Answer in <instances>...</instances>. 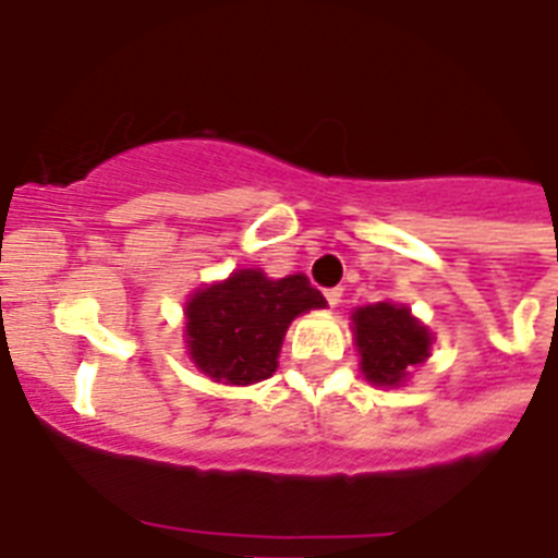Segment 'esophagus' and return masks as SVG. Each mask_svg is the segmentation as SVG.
Returning a JSON list of instances; mask_svg holds the SVG:
<instances>
[{
  "label": "esophagus",
  "instance_id": "obj_1",
  "mask_svg": "<svg viewBox=\"0 0 558 558\" xmlns=\"http://www.w3.org/2000/svg\"><path fill=\"white\" fill-rule=\"evenodd\" d=\"M340 298H343V289H326V301H329V306H337Z\"/></svg>",
  "mask_w": 558,
  "mask_h": 558
}]
</instances>
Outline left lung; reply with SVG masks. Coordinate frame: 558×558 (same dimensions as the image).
Masks as SVG:
<instances>
[{
	"label": "left lung",
	"instance_id": "8db88e82",
	"mask_svg": "<svg viewBox=\"0 0 558 558\" xmlns=\"http://www.w3.org/2000/svg\"><path fill=\"white\" fill-rule=\"evenodd\" d=\"M354 343L360 368L374 386H400L411 368L423 366L430 354V331L397 303L360 306L354 315Z\"/></svg>",
	"mask_w": 558,
	"mask_h": 558
}]
</instances>
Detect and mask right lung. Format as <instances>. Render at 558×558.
Returning a JSON list of instances; mask_svg holds the SVG:
<instances>
[{
  "label": "right lung",
  "mask_w": 558,
  "mask_h": 558,
  "mask_svg": "<svg viewBox=\"0 0 558 558\" xmlns=\"http://www.w3.org/2000/svg\"><path fill=\"white\" fill-rule=\"evenodd\" d=\"M323 306L306 275L271 280L260 269H238L186 301V351L215 383L252 386L278 368L289 323Z\"/></svg>",
  "instance_id": "right-lung-1"
}]
</instances>
